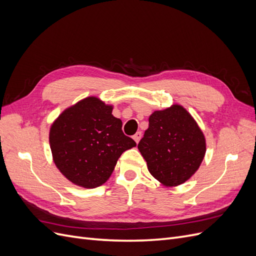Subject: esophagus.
I'll return each mask as SVG.
<instances>
[{"label":"esophagus","instance_id":"esophagus-1","mask_svg":"<svg viewBox=\"0 0 256 256\" xmlns=\"http://www.w3.org/2000/svg\"><path fill=\"white\" fill-rule=\"evenodd\" d=\"M141 138H142V132H141V131H138V132L134 136V140L136 143H138V141L141 140Z\"/></svg>","mask_w":256,"mask_h":256}]
</instances>
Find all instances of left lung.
Masks as SVG:
<instances>
[{"mask_svg":"<svg viewBox=\"0 0 256 256\" xmlns=\"http://www.w3.org/2000/svg\"><path fill=\"white\" fill-rule=\"evenodd\" d=\"M148 122L138 148L150 173L168 187L187 182L205 156L202 130L187 110L178 104L154 111Z\"/></svg>","mask_w":256,"mask_h":256,"instance_id":"1","label":"left lung"}]
</instances>
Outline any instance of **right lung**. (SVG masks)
<instances>
[{
	"instance_id": "right-lung-1",
	"label": "right lung",
	"mask_w": 256,
	"mask_h": 256,
	"mask_svg": "<svg viewBox=\"0 0 256 256\" xmlns=\"http://www.w3.org/2000/svg\"><path fill=\"white\" fill-rule=\"evenodd\" d=\"M112 106L88 97L53 122L49 141L54 164L68 180L96 188L111 176L120 154L136 143L124 134Z\"/></svg>"
}]
</instances>
